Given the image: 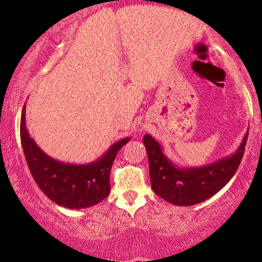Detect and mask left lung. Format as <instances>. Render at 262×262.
Returning <instances> with one entry per match:
<instances>
[{"instance_id":"8db88e82","label":"left lung","mask_w":262,"mask_h":262,"mask_svg":"<svg viewBox=\"0 0 262 262\" xmlns=\"http://www.w3.org/2000/svg\"><path fill=\"white\" fill-rule=\"evenodd\" d=\"M249 130L234 154L200 167H181L170 160L151 135L143 141L149 159L152 191L166 202L176 206H193L204 202L230 181L244 155Z\"/></svg>"}]
</instances>
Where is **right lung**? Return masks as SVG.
<instances>
[{
  "mask_svg": "<svg viewBox=\"0 0 262 262\" xmlns=\"http://www.w3.org/2000/svg\"><path fill=\"white\" fill-rule=\"evenodd\" d=\"M129 140L130 138L116 141L100 159L90 164H66L45 154L32 139L26 127V104L23 107L20 141L33 179L45 196L65 208H87L107 198L113 161Z\"/></svg>",
  "mask_w": 262,
  "mask_h": 262,
  "instance_id": "right-lung-1",
  "label": "right lung"
}]
</instances>
